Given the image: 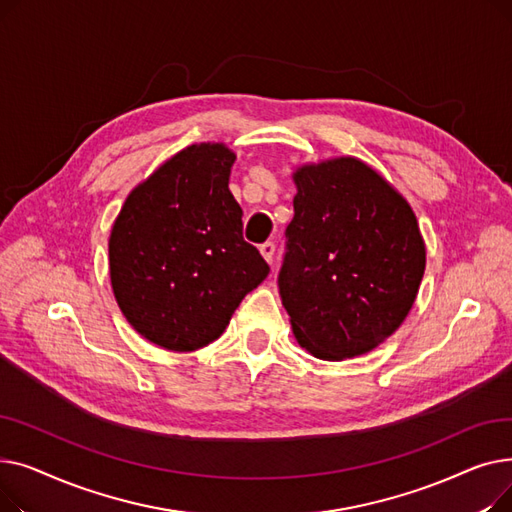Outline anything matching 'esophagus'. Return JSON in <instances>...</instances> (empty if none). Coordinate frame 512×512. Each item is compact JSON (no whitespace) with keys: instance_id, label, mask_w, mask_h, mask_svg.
Here are the masks:
<instances>
[{"instance_id":"esophagus-1","label":"esophagus","mask_w":512,"mask_h":512,"mask_svg":"<svg viewBox=\"0 0 512 512\" xmlns=\"http://www.w3.org/2000/svg\"><path fill=\"white\" fill-rule=\"evenodd\" d=\"M259 253H261V257L267 263H272L274 261V253H276V245H274V242H263V245L259 247Z\"/></svg>"}]
</instances>
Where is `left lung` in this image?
<instances>
[{
    "mask_svg": "<svg viewBox=\"0 0 512 512\" xmlns=\"http://www.w3.org/2000/svg\"><path fill=\"white\" fill-rule=\"evenodd\" d=\"M294 218L278 278L299 346L344 361L373 351L407 319L425 272L409 201L353 155L294 166Z\"/></svg>",
    "mask_w": 512,
    "mask_h": 512,
    "instance_id": "left-lung-1",
    "label": "left lung"
}]
</instances>
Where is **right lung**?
Instances as JSON below:
<instances>
[{"mask_svg":"<svg viewBox=\"0 0 512 512\" xmlns=\"http://www.w3.org/2000/svg\"><path fill=\"white\" fill-rule=\"evenodd\" d=\"M236 153L195 143L132 188L107 251L116 303L128 324L166 351L220 338L270 267L242 240V209L228 182Z\"/></svg>","mask_w":512,"mask_h":512,"instance_id":"right-lung-1","label":"right lung"}]
</instances>
